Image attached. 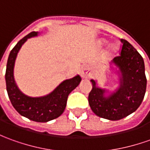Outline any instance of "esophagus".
I'll return each mask as SVG.
<instances>
[{"label": "esophagus", "mask_w": 150, "mask_h": 150, "mask_svg": "<svg viewBox=\"0 0 150 150\" xmlns=\"http://www.w3.org/2000/svg\"><path fill=\"white\" fill-rule=\"evenodd\" d=\"M80 76L83 78V79H88L91 76V73L89 71V69H88L87 67H83L80 71Z\"/></svg>", "instance_id": "obj_1"}]
</instances>
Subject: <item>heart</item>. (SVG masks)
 Here are the masks:
<instances>
[{
  "label": "heart",
  "mask_w": 150,
  "mask_h": 150,
  "mask_svg": "<svg viewBox=\"0 0 150 150\" xmlns=\"http://www.w3.org/2000/svg\"><path fill=\"white\" fill-rule=\"evenodd\" d=\"M108 43V40H106L104 38H101L98 41V44L101 47H103V46H105L106 44ZM119 47H118L117 44H116V43H112V44H111V45L108 47V48L107 50V56H108V57H114L116 54L118 52H119Z\"/></svg>",
  "instance_id": "heart-1"
}]
</instances>
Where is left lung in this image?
<instances>
[{"label":"left lung","instance_id":"1","mask_svg":"<svg viewBox=\"0 0 150 150\" xmlns=\"http://www.w3.org/2000/svg\"><path fill=\"white\" fill-rule=\"evenodd\" d=\"M121 55L112 61L119 77V86L114 91L98 87L91 79L92 90L88 94V103L99 117L117 121L133 113L139 108L146 91L147 80L144 62L140 54L126 40L121 39Z\"/></svg>","mask_w":150,"mask_h":150}]
</instances>
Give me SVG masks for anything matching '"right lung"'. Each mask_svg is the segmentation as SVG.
Returning <instances> with one entry per match:
<instances>
[{
  "mask_svg": "<svg viewBox=\"0 0 150 150\" xmlns=\"http://www.w3.org/2000/svg\"><path fill=\"white\" fill-rule=\"evenodd\" d=\"M38 32H32L23 38L9 55L6 71V83L8 96L15 110L21 116L38 122H47L60 117L65 111L67 98L80 83L81 78L75 75L62 81L57 88L45 96L30 97L24 94L18 87L14 77V67L18 52L28 38L37 37Z\"/></svg>",
  "mask_w": 150,
  "mask_h": 150,
  "instance_id": "obj_1",
  "label": "right lung"
}]
</instances>
